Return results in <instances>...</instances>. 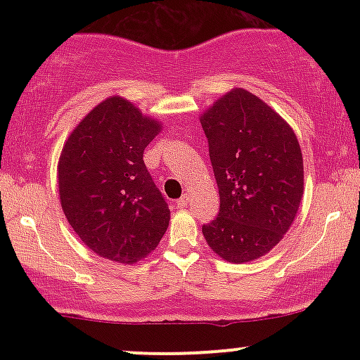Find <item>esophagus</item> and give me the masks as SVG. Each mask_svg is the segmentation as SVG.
<instances>
[{"mask_svg":"<svg viewBox=\"0 0 360 360\" xmlns=\"http://www.w3.org/2000/svg\"><path fill=\"white\" fill-rule=\"evenodd\" d=\"M186 206H188V194H184V196L177 200V208H186Z\"/></svg>","mask_w":360,"mask_h":360,"instance_id":"esophagus-1","label":"esophagus"}]
</instances>
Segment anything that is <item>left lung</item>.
<instances>
[{
	"instance_id": "obj_1",
	"label": "left lung",
	"mask_w": 360,
	"mask_h": 360,
	"mask_svg": "<svg viewBox=\"0 0 360 360\" xmlns=\"http://www.w3.org/2000/svg\"><path fill=\"white\" fill-rule=\"evenodd\" d=\"M200 122L220 193V213L203 225L206 242L226 262L260 259L291 229L303 198V154L296 134L243 88L218 98Z\"/></svg>"
}]
</instances>
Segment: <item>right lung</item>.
Wrapping results in <instances>:
<instances>
[{
  "mask_svg": "<svg viewBox=\"0 0 360 360\" xmlns=\"http://www.w3.org/2000/svg\"><path fill=\"white\" fill-rule=\"evenodd\" d=\"M162 123L110 96L77 123L57 164L60 206L81 242L100 257L135 264L166 233L171 212L143 164Z\"/></svg>",
  "mask_w": 360,
  "mask_h": 360,
  "instance_id": "add662e5",
  "label": "right lung"
}]
</instances>
